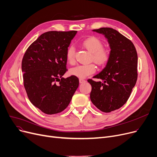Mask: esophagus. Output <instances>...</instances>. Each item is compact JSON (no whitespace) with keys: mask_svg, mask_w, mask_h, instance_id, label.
<instances>
[{"mask_svg":"<svg viewBox=\"0 0 157 157\" xmlns=\"http://www.w3.org/2000/svg\"><path fill=\"white\" fill-rule=\"evenodd\" d=\"M86 82V80H85L84 79H83V78H80V79H79V82H80V84L84 83V82Z\"/></svg>","mask_w":157,"mask_h":157,"instance_id":"obj_1","label":"esophagus"}]
</instances>
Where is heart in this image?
<instances>
[{
    "label": "heart",
    "instance_id": "b5f03b06",
    "mask_svg": "<svg viewBox=\"0 0 157 157\" xmlns=\"http://www.w3.org/2000/svg\"><path fill=\"white\" fill-rule=\"evenodd\" d=\"M82 45L89 52L92 53V59L98 65L106 64L110 58L109 52L103 48V43L94 36L89 37L82 42ZM66 60L70 64L75 63V49L73 46L68 48L66 53ZM96 68L94 64L78 65L70 70V74L72 76L84 78L94 73Z\"/></svg>",
    "mask_w": 157,
    "mask_h": 157
}]
</instances>
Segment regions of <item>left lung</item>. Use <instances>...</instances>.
Segmentation results:
<instances>
[{
  "instance_id": "1",
  "label": "left lung",
  "mask_w": 157,
  "mask_h": 157,
  "mask_svg": "<svg viewBox=\"0 0 157 157\" xmlns=\"http://www.w3.org/2000/svg\"><path fill=\"white\" fill-rule=\"evenodd\" d=\"M105 36L109 43L110 58L106 66L94 78L87 80L91 85V101L104 113L121 107L127 101L137 79V54L133 43L116 30L102 27L93 30Z\"/></svg>"
}]
</instances>
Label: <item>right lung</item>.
<instances>
[{
    "mask_svg": "<svg viewBox=\"0 0 157 157\" xmlns=\"http://www.w3.org/2000/svg\"><path fill=\"white\" fill-rule=\"evenodd\" d=\"M77 31H48L27 49L21 62L24 85L33 105L47 114L61 113L78 87L76 77H63L66 50ZM56 81L59 82L57 85Z\"/></svg>",
    "mask_w": 157,
    "mask_h": 157,
    "instance_id": "obj_1",
    "label": "right lung"
}]
</instances>
